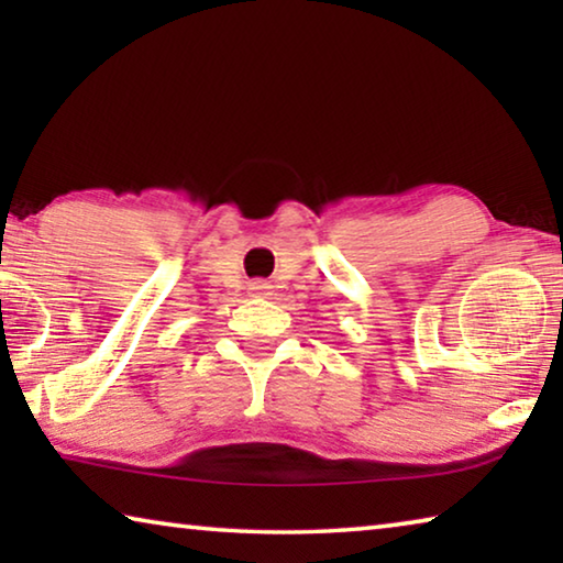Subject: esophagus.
<instances>
[{
  "label": "esophagus",
  "mask_w": 563,
  "mask_h": 563,
  "mask_svg": "<svg viewBox=\"0 0 563 563\" xmlns=\"http://www.w3.org/2000/svg\"><path fill=\"white\" fill-rule=\"evenodd\" d=\"M251 292L258 295V298H261V295H268L271 292V285L265 283V280H255V283H251Z\"/></svg>",
  "instance_id": "1"
}]
</instances>
